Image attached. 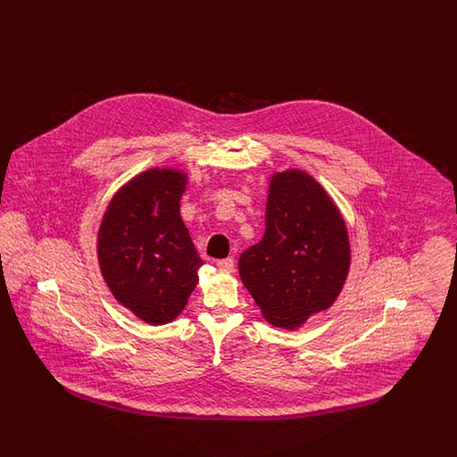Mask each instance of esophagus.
Listing matches in <instances>:
<instances>
[{
    "label": "esophagus",
    "mask_w": 457,
    "mask_h": 457,
    "mask_svg": "<svg viewBox=\"0 0 457 457\" xmlns=\"http://www.w3.org/2000/svg\"><path fill=\"white\" fill-rule=\"evenodd\" d=\"M218 269L223 272H232L234 270V259H223V261L216 262Z\"/></svg>",
    "instance_id": "esophagus-1"
}]
</instances>
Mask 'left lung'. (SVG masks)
I'll list each match as a JSON object with an SVG mask.
<instances>
[{
  "label": "left lung",
  "mask_w": 457,
  "mask_h": 457,
  "mask_svg": "<svg viewBox=\"0 0 457 457\" xmlns=\"http://www.w3.org/2000/svg\"><path fill=\"white\" fill-rule=\"evenodd\" d=\"M350 267L345 221L306 172L274 174L261 243L239 259V274L272 326L295 328L327 310Z\"/></svg>",
  "instance_id": "8db88e82"
}]
</instances>
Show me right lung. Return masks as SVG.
Listing matches in <instances>:
<instances>
[{"mask_svg": "<svg viewBox=\"0 0 457 457\" xmlns=\"http://www.w3.org/2000/svg\"><path fill=\"white\" fill-rule=\"evenodd\" d=\"M187 179L153 169L118 192L98 232V261L114 297L140 320H174L195 288L204 263L179 214Z\"/></svg>", "mask_w": 457, "mask_h": 457, "instance_id": "1", "label": "right lung"}]
</instances>
